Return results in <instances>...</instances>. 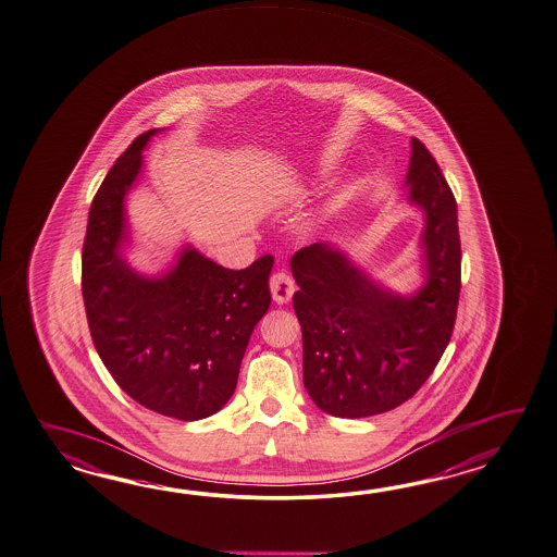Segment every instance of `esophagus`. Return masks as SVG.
Masks as SVG:
<instances>
[{"instance_id": "1", "label": "esophagus", "mask_w": 557, "mask_h": 557, "mask_svg": "<svg viewBox=\"0 0 557 557\" xmlns=\"http://www.w3.org/2000/svg\"><path fill=\"white\" fill-rule=\"evenodd\" d=\"M270 289H272L273 301L275 304H287L294 292H296V285L294 280L285 272L273 273L272 280H270Z\"/></svg>"}]
</instances>
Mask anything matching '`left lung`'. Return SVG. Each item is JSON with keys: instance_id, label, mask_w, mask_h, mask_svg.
<instances>
[{"instance_id": "8db88e82", "label": "left lung", "mask_w": 557, "mask_h": 557, "mask_svg": "<svg viewBox=\"0 0 557 557\" xmlns=\"http://www.w3.org/2000/svg\"><path fill=\"white\" fill-rule=\"evenodd\" d=\"M409 203L423 213V285L399 296L332 244L292 258L294 309L304 337V385L335 418L401 406L432 375L456 323L461 287L458 203L437 161L411 137Z\"/></svg>"}]
</instances>
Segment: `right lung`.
<instances>
[{
  "mask_svg": "<svg viewBox=\"0 0 557 557\" xmlns=\"http://www.w3.org/2000/svg\"><path fill=\"white\" fill-rule=\"evenodd\" d=\"M158 132L134 139L91 201L82 294L94 346L115 384L161 416L203 420L234 394L251 332L272 304L273 258L235 272L186 246L168 272L153 277L125 261V196Z\"/></svg>",
  "mask_w": 557,
  "mask_h": 557,
  "instance_id": "add662e5",
  "label": "right lung"
}]
</instances>
